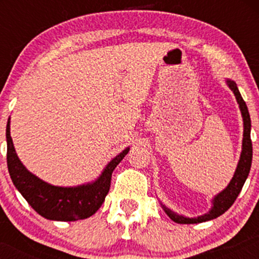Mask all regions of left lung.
Returning a JSON list of instances; mask_svg holds the SVG:
<instances>
[{
  "instance_id": "8db88e82",
  "label": "left lung",
  "mask_w": 259,
  "mask_h": 259,
  "mask_svg": "<svg viewBox=\"0 0 259 259\" xmlns=\"http://www.w3.org/2000/svg\"><path fill=\"white\" fill-rule=\"evenodd\" d=\"M229 88L234 92L235 97H236L237 103H239L240 111H241L243 118V139H242V152L240 156L239 164H237L236 170L231 179L229 185L224 190L213 198V207L209 212L206 214L197 217V218H186V217L177 214V213L170 210L164 204H162L164 212L169 215L171 221L178 223V224H197V223L212 221V219L218 218L223 213L233 206L235 200L237 198L240 192H241L243 184L247 179L249 169L252 164V141H251V118H249V113L246 106V102L243 101L241 94H240L239 89H237L236 82L233 80H227Z\"/></svg>"
}]
</instances>
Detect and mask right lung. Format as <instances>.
<instances>
[{
    "label": "right lung",
    "mask_w": 259,
    "mask_h": 259,
    "mask_svg": "<svg viewBox=\"0 0 259 259\" xmlns=\"http://www.w3.org/2000/svg\"><path fill=\"white\" fill-rule=\"evenodd\" d=\"M6 138L8 171L14 186L38 214L50 221L74 222L95 214L108 194L113 170L129 152L127 147L114 157L94 183L74 187H61L45 183L23 165L18 158L11 138L10 119L7 121Z\"/></svg>",
    "instance_id": "obj_1"
}]
</instances>
